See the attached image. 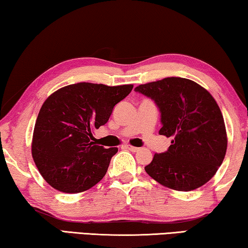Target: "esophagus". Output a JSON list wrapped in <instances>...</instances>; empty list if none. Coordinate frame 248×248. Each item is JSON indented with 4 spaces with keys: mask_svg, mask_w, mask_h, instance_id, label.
Segmentation results:
<instances>
[{
    "mask_svg": "<svg viewBox=\"0 0 248 248\" xmlns=\"http://www.w3.org/2000/svg\"><path fill=\"white\" fill-rule=\"evenodd\" d=\"M124 148H125V149H128V150L132 151V153H137V151L139 150V148L134 147V146H130V145H125V146H124Z\"/></svg>",
    "mask_w": 248,
    "mask_h": 248,
    "instance_id": "obj_1",
    "label": "esophagus"
}]
</instances>
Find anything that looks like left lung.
Returning <instances> with one entry per match:
<instances>
[{
    "instance_id": "1",
    "label": "left lung",
    "mask_w": 248,
    "mask_h": 248,
    "mask_svg": "<svg viewBox=\"0 0 248 248\" xmlns=\"http://www.w3.org/2000/svg\"><path fill=\"white\" fill-rule=\"evenodd\" d=\"M160 112V135L171 137L167 151L155 154L146 172L164 186L189 191L202 186L220 167L227 149L224 118L212 94L185 78L140 84Z\"/></svg>"
}]
</instances>
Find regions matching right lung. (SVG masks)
Wrapping results in <instances>:
<instances>
[{
    "label": "right lung",
    "instance_id": "right-lung-1",
    "mask_svg": "<svg viewBox=\"0 0 248 248\" xmlns=\"http://www.w3.org/2000/svg\"><path fill=\"white\" fill-rule=\"evenodd\" d=\"M134 86L80 82L50 95L40 109L32 157L46 182L63 193H81L106 175L118 148L94 142L92 131L108 123L113 107Z\"/></svg>",
    "mask_w": 248,
    "mask_h": 248
}]
</instances>
